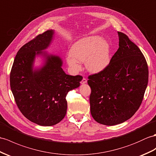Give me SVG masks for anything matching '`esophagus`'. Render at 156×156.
<instances>
[{"mask_svg":"<svg viewBox=\"0 0 156 156\" xmlns=\"http://www.w3.org/2000/svg\"><path fill=\"white\" fill-rule=\"evenodd\" d=\"M87 82V79H85V78H83V79L81 80V84H82V85H83V84H85V83Z\"/></svg>","mask_w":156,"mask_h":156,"instance_id":"1","label":"esophagus"}]
</instances>
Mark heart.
I'll return each instance as SVG.
<instances>
[{
  "label": "heart",
  "mask_w": 156,
  "mask_h": 156,
  "mask_svg": "<svg viewBox=\"0 0 156 156\" xmlns=\"http://www.w3.org/2000/svg\"><path fill=\"white\" fill-rule=\"evenodd\" d=\"M67 62L75 73L80 71V62L85 65L90 73H97L108 66L111 60V47L107 40L100 36H92L83 37L72 45L70 54L67 56Z\"/></svg>",
  "instance_id": "heart-1"
}]
</instances>
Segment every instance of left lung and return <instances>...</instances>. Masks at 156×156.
I'll list each match as a JSON object with an SVG mask.
<instances>
[{"mask_svg":"<svg viewBox=\"0 0 156 156\" xmlns=\"http://www.w3.org/2000/svg\"><path fill=\"white\" fill-rule=\"evenodd\" d=\"M119 48L108 66L89 76L90 113L97 122L122 123L141 105L148 82V67L142 51L122 32H118Z\"/></svg>","mask_w":156,"mask_h":156,"instance_id":"left-lung-1","label":"left lung"}]
</instances>
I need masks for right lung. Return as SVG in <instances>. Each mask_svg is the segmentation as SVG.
<instances>
[{"label":"right lung","instance_id":"1","mask_svg":"<svg viewBox=\"0 0 156 156\" xmlns=\"http://www.w3.org/2000/svg\"><path fill=\"white\" fill-rule=\"evenodd\" d=\"M54 30H47L24 45L15 57L10 75V88L20 112L26 119L40 126L59 123L67 112L66 96L80 85L81 75H67L59 56L45 51ZM42 55L44 66L34 70L35 56Z\"/></svg>","mask_w":156,"mask_h":156}]
</instances>
